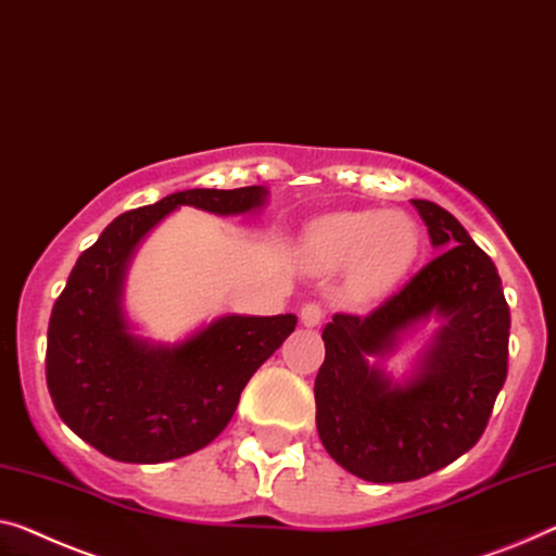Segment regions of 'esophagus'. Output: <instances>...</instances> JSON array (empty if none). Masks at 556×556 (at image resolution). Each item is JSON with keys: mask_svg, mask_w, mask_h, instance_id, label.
I'll return each mask as SVG.
<instances>
[{"mask_svg": "<svg viewBox=\"0 0 556 556\" xmlns=\"http://www.w3.org/2000/svg\"><path fill=\"white\" fill-rule=\"evenodd\" d=\"M300 317H302L304 327H319L321 319H325V309H321V304H317V302H306L302 306Z\"/></svg>", "mask_w": 556, "mask_h": 556, "instance_id": "34e87169", "label": "esophagus"}]
</instances>
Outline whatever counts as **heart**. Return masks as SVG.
Instances as JSON below:
<instances>
[{"instance_id": "obj_1", "label": "heart", "mask_w": 556, "mask_h": 556, "mask_svg": "<svg viewBox=\"0 0 556 556\" xmlns=\"http://www.w3.org/2000/svg\"><path fill=\"white\" fill-rule=\"evenodd\" d=\"M417 222L400 210L329 214L306 235V256L314 267H350V287L357 296H377L394 287L417 260Z\"/></svg>"}]
</instances>
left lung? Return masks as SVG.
Wrapping results in <instances>:
<instances>
[{
	"mask_svg": "<svg viewBox=\"0 0 556 556\" xmlns=\"http://www.w3.org/2000/svg\"><path fill=\"white\" fill-rule=\"evenodd\" d=\"M412 204L439 254L377 309L331 317L314 382L317 432L329 457L377 484L412 482L469 452L507 379L511 321L494 262L442 206ZM429 316L443 327L418 371L394 386L368 359L386 356Z\"/></svg>",
	"mask_w": 556,
	"mask_h": 556,
	"instance_id": "1",
	"label": "left lung"
}]
</instances>
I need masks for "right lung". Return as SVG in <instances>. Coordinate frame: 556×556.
Returning a JSON list of instances; mask_svg holds the SVG:
<instances>
[{"mask_svg":"<svg viewBox=\"0 0 556 556\" xmlns=\"http://www.w3.org/2000/svg\"><path fill=\"white\" fill-rule=\"evenodd\" d=\"M264 199V187L187 189L119 214L79 254L47 331V387L74 434L117 462L160 464L229 425L247 382L294 331V314H227L179 344H149L124 317L122 289L137 244L177 206L227 217Z\"/></svg>","mask_w":556,"mask_h":556,"instance_id":"obj_1","label":"right lung"}]
</instances>
